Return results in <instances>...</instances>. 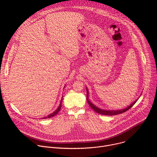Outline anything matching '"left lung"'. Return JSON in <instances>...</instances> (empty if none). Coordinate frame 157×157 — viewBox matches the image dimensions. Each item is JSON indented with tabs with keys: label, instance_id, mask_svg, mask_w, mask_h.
I'll list each match as a JSON object with an SVG mask.
<instances>
[{
	"label": "left lung",
	"instance_id": "obj_1",
	"mask_svg": "<svg viewBox=\"0 0 157 157\" xmlns=\"http://www.w3.org/2000/svg\"><path fill=\"white\" fill-rule=\"evenodd\" d=\"M88 91H87V101L88 102V104L90 105V107L95 111L97 113L102 114V115H104V116H115V115H117V114H122L125 112H126L127 110H128L129 109H130L135 103L137 101V100H136L135 102H133L130 106H128V107L122 110H102L97 107H96L94 105H93L90 101L88 100Z\"/></svg>",
	"mask_w": 157,
	"mask_h": 157
}]
</instances>
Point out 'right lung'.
Listing matches in <instances>:
<instances>
[{"instance_id": "add662e5", "label": "right lung", "mask_w": 157, "mask_h": 157, "mask_svg": "<svg viewBox=\"0 0 157 157\" xmlns=\"http://www.w3.org/2000/svg\"><path fill=\"white\" fill-rule=\"evenodd\" d=\"M61 103H62V100H61V102H60V104H59V105L58 108V109H57L55 112H53V113L52 114H51L50 115H49V116H47V117H43V118H42V119L51 118V117H54L55 116H56V115L59 113V110H60V109H61Z\"/></svg>"}]
</instances>
